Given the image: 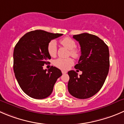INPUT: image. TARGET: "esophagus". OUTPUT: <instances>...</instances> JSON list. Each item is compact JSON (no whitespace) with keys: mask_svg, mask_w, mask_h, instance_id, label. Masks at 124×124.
<instances>
[{"mask_svg":"<svg viewBox=\"0 0 124 124\" xmlns=\"http://www.w3.org/2000/svg\"><path fill=\"white\" fill-rule=\"evenodd\" d=\"M62 74H66L67 73V72L66 71H65V70H62Z\"/></svg>","mask_w":124,"mask_h":124,"instance_id":"34e87169","label":"esophagus"}]
</instances>
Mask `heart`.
Wrapping results in <instances>:
<instances>
[{
  "label": "heart",
  "mask_w": 124,
  "mask_h": 124,
  "mask_svg": "<svg viewBox=\"0 0 124 124\" xmlns=\"http://www.w3.org/2000/svg\"><path fill=\"white\" fill-rule=\"evenodd\" d=\"M62 46L69 50V55L74 58H77L80 55V52L75 49L76 43L72 39L69 37H65L60 40ZM47 52L51 56H55L56 54V44L55 41H51L47 45ZM54 65L57 68L63 70H67L73 64V60L70 58H58L54 61Z\"/></svg>",
  "instance_id": "obj_1"
}]
</instances>
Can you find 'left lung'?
Listing matches in <instances>:
<instances>
[{
  "instance_id": "1",
  "label": "left lung",
  "mask_w": 124,
  "mask_h": 124,
  "mask_svg": "<svg viewBox=\"0 0 124 124\" xmlns=\"http://www.w3.org/2000/svg\"><path fill=\"white\" fill-rule=\"evenodd\" d=\"M73 38L81 47V56L74 68L82 74L79 77L74 70L68 72V91L76 98L85 99L98 93L104 84L109 71V49L95 35L84 33Z\"/></svg>"
}]
</instances>
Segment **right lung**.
<instances>
[{"instance_id": "add662e5", "label": "right lung", "mask_w": 124, "mask_h": 124, "mask_svg": "<svg viewBox=\"0 0 124 124\" xmlns=\"http://www.w3.org/2000/svg\"><path fill=\"white\" fill-rule=\"evenodd\" d=\"M63 34L52 33L37 30L25 34L15 46L13 53V69L22 90L36 99H42L52 93L57 79L62 75L56 67L43 69L51 56L47 45L52 39Z\"/></svg>"}]
</instances>
